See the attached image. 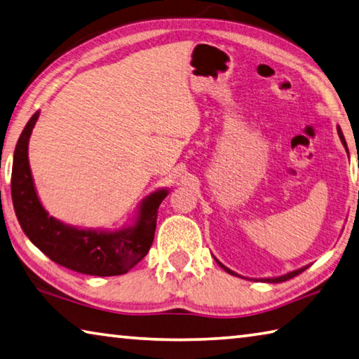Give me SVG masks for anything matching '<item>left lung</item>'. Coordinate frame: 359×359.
<instances>
[{"instance_id":"8db88e82","label":"left lung","mask_w":359,"mask_h":359,"mask_svg":"<svg viewBox=\"0 0 359 359\" xmlns=\"http://www.w3.org/2000/svg\"><path fill=\"white\" fill-rule=\"evenodd\" d=\"M337 134H339V138H341V142H342V144H344V148L347 149V153H348V148H347V142H345V137H344V134H342V129L339 128L337 126ZM215 260H216V263H219V266H221L224 271H227L229 274H231V276H238V278H243V276H240V274H236L235 271H231L230 268H227V266H224L221 262H219L216 257H215ZM311 265H306V266H303V268H299V269H294V271H290V273H287V274H282V276H276V278H262V279H249V280H260V282H268V284H278V282H285V280H288V279H292V278H294V276H298V274H301L303 271H306L307 268H309ZM243 279H246V278H243Z\"/></svg>"}]
</instances>
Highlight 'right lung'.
<instances>
[{
  "label": "right lung",
  "instance_id": "1",
  "mask_svg": "<svg viewBox=\"0 0 359 359\" xmlns=\"http://www.w3.org/2000/svg\"><path fill=\"white\" fill-rule=\"evenodd\" d=\"M37 110L25 126L12 163V203L23 233L50 260L81 274L119 276L140 262L154 240L157 210L168 196L161 187L144 197L129 224L118 230L80 229L48 216L37 196L28 159L31 132L39 118Z\"/></svg>",
  "mask_w": 359,
  "mask_h": 359
}]
</instances>
